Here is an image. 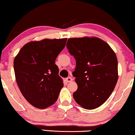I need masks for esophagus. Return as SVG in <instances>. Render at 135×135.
<instances>
[{
  "instance_id": "1",
  "label": "esophagus",
  "mask_w": 135,
  "mask_h": 135,
  "mask_svg": "<svg viewBox=\"0 0 135 135\" xmlns=\"http://www.w3.org/2000/svg\"><path fill=\"white\" fill-rule=\"evenodd\" d=\"M73 78H71V77H68L66 78V81L67 82H72L73 81Z\"/></svg>"
}]
</instances>
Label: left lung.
I'll list each match as a JSON object with an SVG mask.
<instances>
[{
	"mask_svg": "<svg viewBox=\"0 0 135 135\" xmlns=\"http://www.w3.org/2000/svg\"><path fill=\"white\" fill-rule=\"evenodd\" d=\"M67 48L76 59L73 76L75 101L87 110L99 107L113 91L118 79V60L107 43L96 37L68 39Z\"/></svg>",
	"mask_w": 135,
	"mask_h": 135,
	"instance_id": "8db88e82",
	"label": "left lung"
}]
</instances>
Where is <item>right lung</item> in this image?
Returning <instances> with one entry per match:
<instances>
[{
  "label": "right lung",
  "instance_id": "add662e5",
  "mask_svg": "<svg viewBox=\"0 0 135 135\" xmlns=\"http://www.w3.org/2000/svg\"><path fill=\"white\" fill-rule=\"evenodd\" d=\"M67 39H45L30 42L14 60L16 82L23 97L38 108H46L57 100L64 83L55 64Z\"/></svg>",
  "mask_w": 135,
  "mask_h": 135
}]
</instances>
